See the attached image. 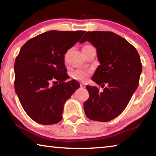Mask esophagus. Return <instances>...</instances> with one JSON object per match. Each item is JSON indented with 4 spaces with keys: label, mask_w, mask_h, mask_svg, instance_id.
Here are the masks:
<instances>
[{
    "label": "esophagus",
    "mask_w": 156,
    "mask_h": 156,
    "mask_svg": "<svg viewBox=\"0 0 156 156\" xmlns=\"http://www.w3.org/2000/svg\"><path fill=\"white\" fill-rule=\"evenodd\" d=\"M80 87H81V88H85V84L81 83L80 84Z\"/></svg>",
    "instance_id": "1"
}]
</instances>
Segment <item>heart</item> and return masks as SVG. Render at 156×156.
Wrapping results in <instances>:
<instances>
[{"instance_id": "1", "label": "heart", "mask_w": 156, "mask_h": 156, "mask_svg": "<svg viewBox=\"0 0 156 156\" xmlns=\"http://www.w3.org/2000/svg\"><path fill=\"white\" fill-rule=\"evenodd\" d=\"M91 47L90 45H85L84 47ZM90 73V71L89 70H82V69H78L76 70L75 72H73L72 73V78L73 79H76L77 80H80V81H84Z\"/></svg>"}]
</instances>
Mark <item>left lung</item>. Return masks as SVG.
I'll return each instance as SVG.
<instances>
[{
  "label": "left lung",
  "instance_id": "obj_1",
  "mask_svg": "<svg viewBox=\"0 0 156 156\" xmlns=\"http://www.w3.org/2000/svg\"><path fill=\"white\" fill-rule=\"evenodd\" d=\"M88 41L96 48L100 65L92 80L104 87L87 85L89 99L84 110L90 120L108 122L118 117L138 88L142 73L140 58L136 49L124 38L111 31H88L80 41Z\"/></svg>",
  "mask_w": 156,
  "mask_h": 156
}]
</instances>
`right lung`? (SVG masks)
<instances>
[{"mask_svg": "<svg viewBox=\"0 0 156 156\" xmlns=\"http://www.w3.org/2000/svg\"><path fill=\"white\" fill-rule=\"evenodd\" d=\"M85 31L51 30L29 40L14 63L15 91L23 109L35 122L54 125L62 118L65 102L80 87L69 78L65 54Z\"/></svg>", "mask_w": 156, "mask_h": 156, "instance_id": "right-lung-1", "label": "right lung"}]
</instances>
